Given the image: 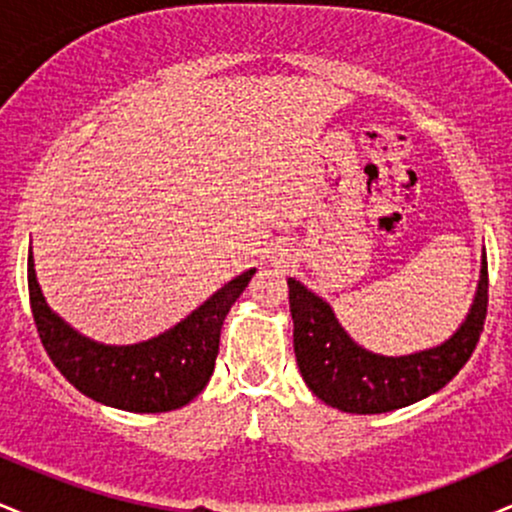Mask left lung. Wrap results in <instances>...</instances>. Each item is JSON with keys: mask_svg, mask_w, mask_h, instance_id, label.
<instances>
[{"mask_svg": "<svg viewBox=\"0 0 512 512\" xmlns=\"http://www.w3.org/2000/svg\"><path fill=\"white\" fill-rule=\"evenodd\" d=\"M289 303L293 351L313 395L349 414H385L438 392L469 361L484 332L489 267L484 255L477 296L460 330L448 342L409 356H380L358 346L330 305L296 279H289Z\"/></svg>", "mask_w": 512, "mask_h": 512, "instance_id": "left-lung-1", "label": "left lung"}]
</instances>
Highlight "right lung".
<instances>
[{"label":"right lung","mask_w":512,"mask_h":512,"mask_svg":"<svg viewBox=\"0 0 512 512\" xmlns=\"http://www.w3.org/2000/svg\"><path fill=\"white\" fill-rule=\"evenodd\" d=\"M252 274L255 269H248L228 281L168 332L132 346L91 342L52 313L35 279L33 252L28 255V296L50 361L81 395L134 414H158L185 407L209 383L221 325Z\"/></svg>","instance_id":"obj_1"}]
</instances>
